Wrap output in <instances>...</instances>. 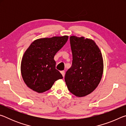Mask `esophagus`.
<instances>
[{
    "mask_svg": "<svg viewBox=\"0 0 126 126\" xmlns=\"http://www.w3.org/2000/svg\"><path fill=\"white\" fill-rule=\"evenodd\" d=\"M61 73L62 74V76H63V77H64V76H65V72L64 71H61Z\"/></svg>",
    "mask_w": 126,
    "mask_h": 126,
    "instance_id": "obj_1",
    "label": "esophagus"
}]
</instances>
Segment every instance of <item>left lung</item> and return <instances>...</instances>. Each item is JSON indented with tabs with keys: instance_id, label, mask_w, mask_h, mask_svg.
Here are the masks:
<instances>
[{
	"instance_id": "1",
	"label": "left lung",
	"mask_w": 126,
	"mask_h": 126,
	"mask_svg": "<svg viewBox=\"0 0 126 126\" xmlns=\"http://www.w3.org/2000/svg\"><path fill=\"white\" fill-rule=\"evenodd\" d=\"M72 65L66 72L68 90L82 97L91 93L98 86L103 72V60L94 40L84 37H70Z\"/></svg>"
}]
</instances>
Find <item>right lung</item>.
Here are the masks:
<instances>
[{
    "label": "right lung",
    "mask_w": 126,
    "mask_h": 126,
    "mask_svg": "<svg viewBox=\"0 0 126 126\" xmlns=\"http://www.w3.org/2000/svg\"><path fill=\"white\" fill-rule=\"evenodd\" d=\"M68 36L35 40L25 51L21 62L23 80L29 88L43 93L51 88L55 81L63 76L55 69L54 57L63 47Z\"/></svg>",
    "instance_id": "add662e5"
}]
</instances>
